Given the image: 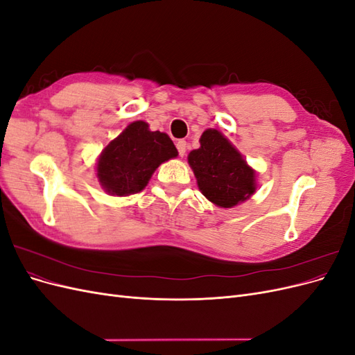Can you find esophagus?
Wrapping results in <instances>:
<instances>
[{
	"instance_id": "obj_1",
	"label": "esophagus",
	"mask_w": 355,
	"mask_h": 355,
	"mask_svg": "<svg viewBox=\"0 0 355 355\" xmlns=\"http://www.w3.org/2000/svg\"><path fill=\"white\" fill-rule=\"evenodd\" d=\"M176 148H178V151H179V155L184 157L185 153H187V141H184V139H180V141L176 142Z\"/></svg>"
}]
</instances>
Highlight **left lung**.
<instances>
[{
  "label": "left lung",
  "mask_w": 355,
  "mask_h": 355,
  "mask_svg": "<svg viewBox=\"0 0 355 355\" xmlns=\"http://www.w3.org/2000/svg\"><path fill=\"white\" fill-rule=\"evenodd\" d=\"M188 164L201 194L218 207L239 206L257 189L256 170L216 128L202 132L200 148L188 154Z\"/></svg>",
  "instance_id": "1"
}]
</instances>
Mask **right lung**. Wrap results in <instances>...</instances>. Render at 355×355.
<instances>
[{
  "instance_id": "1",
  "label": "right lung",
  "mask_w": 355,
  "mask_h": 355,
  "mask_svg": "<svg viewBox=\"0 0 355 355\" xmlns=\"http://www.w3.org/2000/svg\"><path fill=\"white\" fill-rule=\"evenodd\" d=\"M178 149L167 133L151 132L145 121H133L106 145L96 163V178L112 197L141 192L154 171L176 158Z\"/></svg>"
}]
</instances>
